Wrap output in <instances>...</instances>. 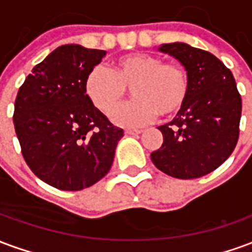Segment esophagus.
Here are the masks:
<instances>
[{"instance_id":"esophagus-1","label":"esophagus","mask_w":252,"mask_h":252,"mask_svg":"<svg viewBox=\"0 0 252 252\" xmlns=\"http://www.w3.org/2000/svg\"><path fill=\"white\" fill-rule=\"evenodd\" d=\"M142 132V129H126V135H140Z\"/></svg>"}]
</instances>
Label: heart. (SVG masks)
<instances>
[{
	"label": "heart",
	"mask_w": 252,
	"mask_h": 252,
	"mask_svg": "<svg viewBox=\"0 0 252 252\" xmlns=\"http://www.w3.org/2000/svg\"><path fill=\"white\" fill-rule=\"evenodd\" d=\"M131 88L132 99L116 108L110 119L121 126L137 128L160 117L177 115L189 95V78L178 64L164 63L148 54H131L116 59L112 67H94L88 72L83 90L95 109L108 113Z\"/></svg>",
	"instance_id": "obj_1"
}]
</instances>
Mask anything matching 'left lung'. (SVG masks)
<instances>
[{"label":"left lung","instance_id":"8db88e82","mask_svg":"<svg viewBox=\"0 0 252 252\" xmlns=\"http://www.w3.org/2000/svg\"><path fill=\"white\" fill-rule=\"evenodd\" d=\"M184 66L189 95L173 120L158 126L162 147L151 154L164 174L193 180L216 170L238 143L242 98L232 72L211 52L186 43L158 47Z\"/></svg>","mask_w":252,"mask_h":252}]
</instances>
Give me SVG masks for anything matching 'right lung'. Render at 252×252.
<instances>
[{"instance_id":"obj_1","label":"right lung","mask_w":252,"mask_h":252,"mask_svg":"<svg viewBox=\"0 0 252 252\" xmlns=\"http://www.w3.org/2000/svg\"><path fill=\"white\" fill-rule=\"evenodd\" d=\"M106 55L64 44L32 68L19 89L13 123L25 162L57 189L82 190L108 174L124 131L89 101L83 82Z\"/></svg>"}]
</instances>
